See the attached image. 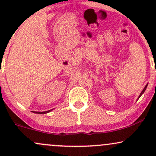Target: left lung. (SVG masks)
<instances>
[{"label": "left lung", "instance_id": "obj_1", "mask_svg": "<svg viewBox=\"0 0 156 156\" xmlns=\"http://www.w3.org/2000/svg\"><path fill=\"white\" fill-rule=\"evenodd\" d=\"M147 85H146V86H145V87H144V89H143V90H142V92H141V94H140V95H139V98H140V97L141 96V94H143V93H144V91H145V90H146V89H147Z\"/></svg>", "mask_w": 156, "mask_h": 156}]
</instances>
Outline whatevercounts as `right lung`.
I'll list each match as a JSON object with an SVG mask.
<instances>
[{
    "instance_id": "obj_1",
    "label": "right lung",
    "mask_w": 156,
    "mask_h": 156,
    "mask_svg": "<svg viewBox=\"0 0 156 156\" xmlns=\"http://www.w3.org/2000/svg\"><path fill=\"white\" fill-rule=\"evenodd\" d=\"M51 110H50V111H47V112H34V113H36V114H46V113H48V112H51Z\"/></svg>"
}]
</instances>
